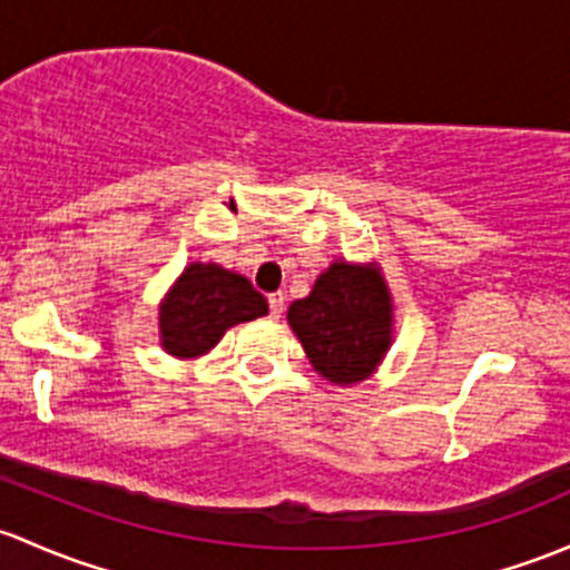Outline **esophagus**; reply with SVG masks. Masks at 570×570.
Listing matches in <instances>:
<instances>
[{
	"label": "esophagus",
	"mask_w": 570,
	"mask_h": 570,
	"mask_svg": "<svg viewBox=\"0 0 570 570\" xmlns=\"http://www.w3.org/2000/svg\"><path fill=\"white\" fill-rule=\"evenodd\" d=\"M267 303H269V316H273V320H278V316L284 314V295H281V292H275V295L267 297Z\"/></svg>",
	"instance_id": "obj_1"
}]
</instances>
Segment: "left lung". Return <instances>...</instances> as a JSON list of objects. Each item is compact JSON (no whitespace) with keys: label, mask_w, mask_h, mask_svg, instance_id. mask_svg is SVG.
I'll list each match as a JSON object with an SVG mask.
<instances>
[{"label":"left lung","mask_w":570,"mask_h":570,"mask_svg":"<svg viewBox=\"0 0 570 570\" xmlns=\"http://www.w3.org/2000/svg\"><path fill=\"white\" fill-rule=\"evenodd\" d=\"M292 333L320 376L357 385L376 374L393 346V295L376 262L333 259L286 311Z\"/></svg>","instance_id":"obj_1"}]
</instances>
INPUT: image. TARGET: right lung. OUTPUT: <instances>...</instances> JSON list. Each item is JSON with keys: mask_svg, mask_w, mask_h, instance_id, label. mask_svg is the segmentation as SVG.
I'll return each instance as SVG.
<instances>
[{"mask_svg": "<svg viewBox=\"0 0 570 570\" xmlns=\"http://www.w3.org/2000/svg\"><path fill=\"white\" fill-rule=\"evenodd\" d=\"M267 314V301L245 275L215 262H190L158 305V338L166 355L196 361L229 327Z\"/></svg>", "mask_w": 570, "mask_h": 570, "instance_id": "obj_1", "label": "right lung"}]
</instances>
